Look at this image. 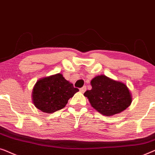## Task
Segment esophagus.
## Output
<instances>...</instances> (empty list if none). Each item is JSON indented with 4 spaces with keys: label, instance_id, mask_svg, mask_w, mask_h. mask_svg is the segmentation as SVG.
<instances>
[{
    "label": "esophagus",
    "instance_id": "obj_1",
    "mask_svg": "<svg viewBox=\"0 0 155 155\" xmlns=\"http://www.w3.org/2000/svg\"><path fill=\"white\" fill-rule=\"evenodd\" d=\"M79 90H80V91H81V93H84L85 91H86V86L82 87V88H81L79 89Z\"/></svg>",
    "mask_w": 155,
    "mask_h": 155
}]
</instances>
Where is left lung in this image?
<instances>
[{
    "label": "left lung",
    "instance_id": "1",
    "mask_svg": "<svg viewBox=\"0 0 155 155\" xmlns=\"http://www.w3.org/2000/svg\"><path fill=\"white\" fill-rule=\"evenodd\" d=\"M92 88L84 93L91 106L104 116H112L125 110L131 103L127 86L104 75L93 78Z\"/></svg>",
    "mask_w": 155,
    "mask_h": 155
}]
</instances>
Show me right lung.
<instances>
[{
	"mask_svg": "<svg viewBox=\"0 0 155 155\" xmlns=\"http://www.w3.org/2000/svg\"><path fill=\"white\" fill-rule=\"evenodd\" d=\"M78 91L61 74H57L36 82L32 93L33 102L42 112L53 113L64 107Z\"/></svg>",
	"mask_w": 155,
	"mask_h": 155,
	"instance_id": "obj_1",
	"label": "right lung"
}]
</instances>
